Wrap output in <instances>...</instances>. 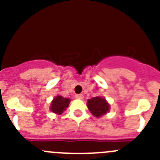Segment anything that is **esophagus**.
<instances>
[{
	"mask_svg": "<svg viewBox=\"0 0 160 160\" xmlns=\"http://www.w3.org/2000/svg\"><path fill=\"white\" fill-rule=\"evenodd\" d=\"M75 97L77 99H79V100H82V99L84 98V97H83L82 94H77V95L75 96Z\"/></svg>",
	"mask_w": 160,
	"mask_h": 160,
	"instance_id": "esophagus-1",
	"label": "esophagus"
}]
</instances>
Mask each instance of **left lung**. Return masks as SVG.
Listing matches in <instances>:
<instances>
[{"instance_id":"1","label":"left lung","mask_w":160,"mask_h":160,"mask_svg":"<svg viewBox=\"0 0 160 160\" xmlns=\"http://www.w3.org/2000/svg\"><path fill=\"white\" fill-rule=\"evenodd\" d=\"M87 107L93 116L101 117L107 114L110 110V105L102 97H95L89 99L87 101Z\"/></svg>"}]
</instances>
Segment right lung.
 Instances as JSON below:
<instances>
[{"label": "right lung", "mask_w": 160, "mask_h": 160, "mask_svg": "<svg viewBox=\"0 0 160 160\" xmlns=\"http://www.w3.org/2000/svg\"><path fill=\"white\" fill-rule=\"evenodd\" d=\"M71 100L69 98H64L61 96H56L52 100L50 106V110L57 115H61L68 108Z\"/></svg>", "instance_id": "add662e5"}]
</instances>
